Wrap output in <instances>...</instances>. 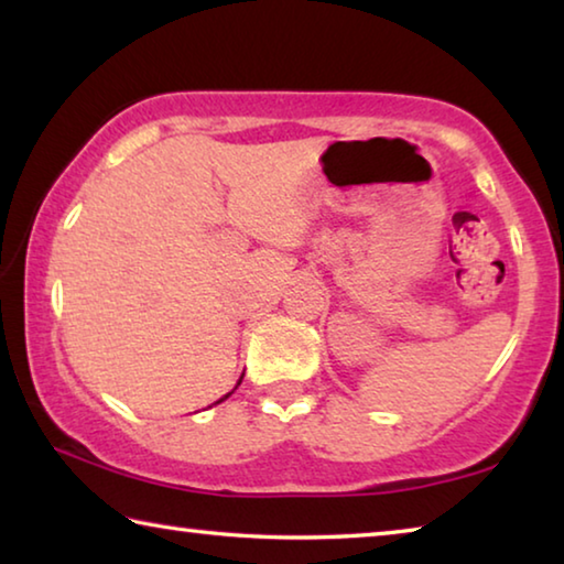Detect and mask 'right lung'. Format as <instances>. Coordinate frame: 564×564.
<instances>
[{
	"label": "right lung",
	"mask_w": 564,
	"mask_h": 564,
	"mask_svg": "<svg viewBox=\"0 0 564 564\" xmlns=\"http://www.w3.org/2000/svg\"><path fill=\"white\" fill-rule=\"evenodd\" d=\"M238 386H241V383H238ZM228 395H231V393H228ZM228 395H226V398H228ZM226 398H221V400H226ZM221 400H216V403H221Z\"/></svg>",
	"instance_id": "add662e5"
}]
</instances>
